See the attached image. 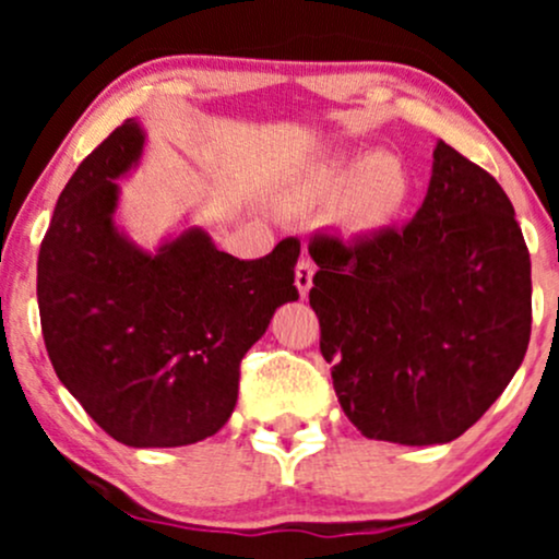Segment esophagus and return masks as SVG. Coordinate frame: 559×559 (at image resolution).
<instances>
[{"mask_svg": "<svg viewBox=\"0 0 559 559\" xmlns=\"http://www.w3.org/2000/svg\"><path fill=\"white\" fill-rule=\"evenodd\" d=\"M312 275H316V265H312V260L310 258H301L297 262V273H294V284H297L301 297H305V294L310 292Z\"/></svg>", "mask_w": 559, "mask_h": 559, "instance_id": "esophagus-1", "label": "esophagus"}]
</instances>
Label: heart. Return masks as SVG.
I'll return each mask as SVG.
<instances>
[{"label": "heart", "mask_w": 559, "mask_h": 559, "mask_svg": "<svg viewBox=\"0 0 559 559\" xmlns=\"http://www.w3.org/2000/svg\"><path fill=\"white\" fill-rule=\"evenodd\" d=\"M310 194L331 197L338 191V217L349 228L373 230L389 226L409 199V173L394 155H373L362 163L331 157L316 165L307 178Z\"/></svg>", "instance_id": "1"}]
</instances>
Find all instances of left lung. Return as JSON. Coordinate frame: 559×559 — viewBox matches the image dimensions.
<instances>
[{"label":"left lung","mask_w":559,"mask_h":559,"mask_svg":"<svg viewBox=\"0 0 559 559\" xmlns=\"http://www.w3.org/2000/svg\"><path fill=\"white\" fill-rule=\"evenodd\" d=\"M310 305L362 436L447 444L497 402L531 338V258L497 178L439 141L413 221L310 239Z\"/></svg>","instance_id":"1"}]
</instances>
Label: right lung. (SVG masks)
Listing matches in <instances>:
<instances>
[{"label":"right lung","mask_w":559,"mask_h":559,"mask_svg":"<svg viewBox=\"0 0 559 559\" xmlns=\"http://www.w3.org/2000/svg\"><path fill=\"white\" fill-rule=\"evenodd\" d=\"M141 146L126 120L70 176L38 249V316L57 378L102 431L126 447H186L226 426L243 355L299 299V239L239 260L189 228L141 252L112 223L115 178Z\"/></svg>","instance_id":"add662e5"}]
</instances>
